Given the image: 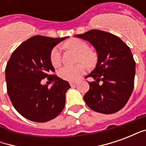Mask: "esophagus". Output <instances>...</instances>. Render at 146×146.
<instances>
[{
    "label": "esophagus",
    "instance_id": "1",
    "mask_svg": "<svg viewBox=\"0 0 146 146\" xmlns=\"http://www.w3.org/2000/svg\"><path fill=\"white\" fill-rule=\"evenodd\" d=\"M70 86H71V87H74V86H76V82H70Z\"/></svg>",
    "mask_w": 146,
    "mask_h": 146
}]
</instances>
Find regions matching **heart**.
I'll return each mask as SVG.
<instances>
[{
    "label": "heart",
    "instance_id": "1",
    "mask_svg": "<svg viewBox=\"0 0 146 146\" xmlns=\"http://www.w3.org/2000/svg\"><path fill=\"white\" fill-rule=\"evenodd\" d=\"M65 46L79 52V62H84L88 66H92L96 62L97 58L95 54L89 50L88 45L81 40L76 38L70 39L65 44ZM50 61L54 67H58L61 65L62 55L58 47H55L51 50ZM85 64L80 63L75 66H65L59 70L58 74L62 80L74 81L85 73L87 70Z\"/></svg>",
    "mask_w": 146,
    "mask_h": 146
}]
</instances>
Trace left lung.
<instances>
[{
	"label": "left lung",
	"mask_w": 146,
	"mask_h": 146,
	"mask_svg": "<svg viewBox=\"0 0 146 146\" xmlns=\"http://www.w3.org/2000/svg\"><path fill=\"white\" fill-rule=\"evenodd\" d=\"M75 36L90 42L98 54L96 67L86 76L94 80L88 82L90 88L84 96L86 104L98 113L118 112L134 89L135 62L131 49L118 36L102 30H92Z\"/></svg>",
	"instance_id": "obj_1"
}]
</instances>
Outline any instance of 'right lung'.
I'll list each match as a JSON object with an SVG mask.
<instances>
[{
  "label": "right lung",
  "mask_w": 146,
  "mask_h": 146,
  "mask_svg": "<svg viewBox=\"0 0 146 146\" xmlns=\"http://www.w3.org/2000/svg\"><path fill=\"white\" fill-rule=\"evenodd\" d=\"M68 36L52 38L34 36L22 43L11 55L5 69L7 92L15 109L34 122L54 119L62 111L68 81L51 75L54 69L50 61L51 50ZM48 78L54 84L42 85Z\"/></svg>",
  "instance_id": "1"
}]
</instances>
